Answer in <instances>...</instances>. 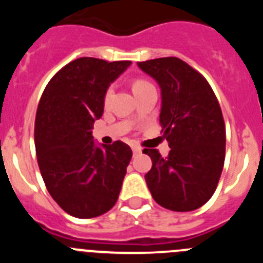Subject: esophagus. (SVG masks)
I'll use <instances>...</instances> for the list:
<instances>
[{
    "mask_svg": "<svg viewBox=\"0 0 263 263\" xmlns=\"http://www.w3.org/2000/svg\"><path fill=\"white\" fill-rule=\"evenodd\" d=\"M132 148H133V153H134V154H139V153H141V152H142V150H141V147H138V146H133V147H132Z\"/></svg>",
    "mask_w": 263,
    "mask_h": 263,
    "instance_id": "esophagus-1",
    "label": "esophagus"
}]
</instances>
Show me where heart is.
<instances>
[{
  "label": "heart",
  "mask_w": 263,
  "mask_h": 263,
  "mask_svg": "<svg viewBox=\"0 0 263 263\" xmlns=\"http://www.w3.org/2000/svg\"><path fill=\"white\" fill-rule=\"evenodd\" d=\"M148 85H152V83L145 79H137L136 81L133 83V90H138V89H142V88L148 87ZM110 95H111V88H108L105 92V96H104V100H105V103L110 99Z\"/></svg>",
  "instance_id": "1"
}]
</instances>
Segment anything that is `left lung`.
<instances>
[{"mask_svg": "<svg viewBox=\"0 0 263 263\" xmlns=\"http://www.w3.org/2000/svg\"><path fill=\"white\" fill-rule=\"evenodd\" d=\"M162 90L159 121L171 147L163 158L157 148L143 153L153 160L145 175L152 196L175 212L200 208L215 194L225 159V122L210 83L175 57L138 63Z\"/></svg>", "mask_w": 263, "mask_h": 263, "instance_id": "8db88e82", "label": "left lung"}]
</instances>
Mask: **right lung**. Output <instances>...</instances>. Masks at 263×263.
<instances>
[{
  "label": "right lung",
  "mask_w": 263,
  "mask_h": 263,
  "mask_svg": "<svg viewBox=\"0 0 263 263\" xmlns=\"http://www.w3.org/2000/svg\"><path fill=\"white\" fill-rule=\"evenodd\" d=\"M130 60L79 58L52 76L36 109L35 150L47 191L58 205L78 218L113 208L132 148L122 141L95 145L92 129L104 111V96Z\"/></svg>",
  "instance_id": "add662e5"
}]
</instances>
